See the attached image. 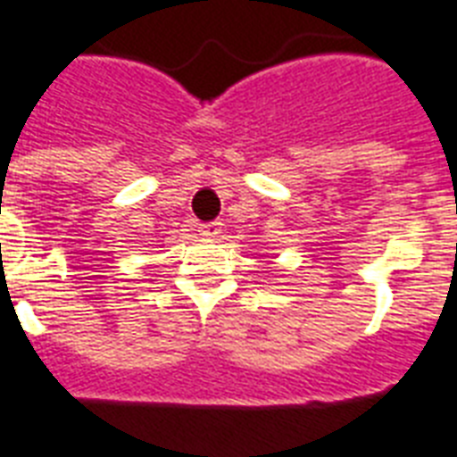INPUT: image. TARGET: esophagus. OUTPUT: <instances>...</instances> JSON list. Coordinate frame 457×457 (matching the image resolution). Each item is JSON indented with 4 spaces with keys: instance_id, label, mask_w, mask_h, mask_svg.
Here are the masks:
<instances>
[{
    "instance_id": "34e87169",
    "label": "esophagus",
    "mask_w": 457,
    "mask_h": 457,
    "mask_svg": "<svg viewBox=\"0 0 457 457\" xmlns=\"http://www.w3.org/2000/svg\"><path fill=\"white\" fill-rule=\"evenodd\" d=\"M201 237H208V239H215V237L222 235V225L220 222H206L199 228Z\"/></svg>"
}]
</instances>
